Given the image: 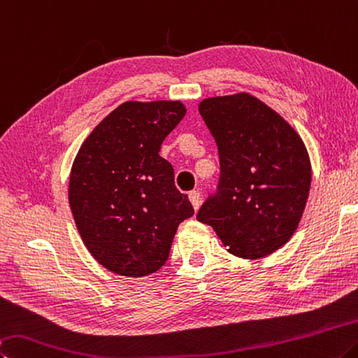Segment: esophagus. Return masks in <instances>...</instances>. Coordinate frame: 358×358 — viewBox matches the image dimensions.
<instances>
[{
	"label": "esophagus",
	"mask_w": 358,
	"mask_h": 358,
	"mask_svg": "<svg viewBox=\"0 0 358 358\" xmlns=\"http://www.w3.org/2000/svg\"><path fill=\"white\" fill-rule=\"evenodd\" d=\"M189 200L194 206V210H199L200 206V192L199 191H191L189 192Z\"/></svg>",
	"instance_id": "obj_1"
}]
</instances>
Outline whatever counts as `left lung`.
I'll use <instances>...</instances> for the list:
<instances>
[{
    "label": "left lung",
    "instance_id": "left-lung-1",
    "mask_svg": "<svg viewBox=\"0 0 358 358\" xmlns=\"http://www.w3.org/2000/svg\"><path fill=\"white\" fill-rule=\"evenodd\" d=\"M199 113L216 141L220 175L197 219L233 255L262 258L296 231L307 203L311 167L302 139L249 94L214 96Z\"/></svg>",
    "mask_w": 358,
    "mask_h": 358
}]
</instances>
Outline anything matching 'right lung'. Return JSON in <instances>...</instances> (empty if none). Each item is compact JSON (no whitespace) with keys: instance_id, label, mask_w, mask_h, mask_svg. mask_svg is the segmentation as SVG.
I'll list each match as a JSON object with an SVG mask.
<instances>
[{"instance_id":"right-lung-1","label":"right lung","mask_w":358,"mask_h":358,"mask_svg":"<svg viewBox=\"0 0 358 358\" xmlns=\"http://www.w3.org/2000/svg\"><path fill=\"white\" fill-rule=\"evenodd\" d=\"M186 114L180 101H127L103 119L73 161L69 203L92 257L127 277L153 274L167 262L178 225L194 208L159 157Z\"/></svg>"}]
</instances>
